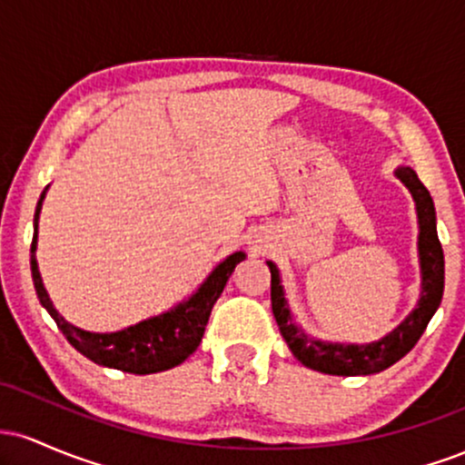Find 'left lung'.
I'll return each mask as SVG.
<instances>
[{
	"label": "left lung",
	"instance_id": "1",
	"mask_svg": "<svg viewBox=\"0 0 465 465\" xmlns=\"http://www.w3.org/2000/svg\"><path fill=\"white\" fill-rule=\"evenodd\" d=\"M396 177L407 185L415 201V210H418L421 292L418 306L413 308V312L393 332L367 345L328 343V341L308 336L303 332V328H300L295 319H292V312L284 297L280 271H277L273 262H266L271 271V306H273L277 328L284 336L292 356L302 365L311 367L314 371L330 373V376H370V373L387 370V367H391L393 362H398L404 354H409L415 348L430 317L440 308L441 295H444V251H441V242L437 238L433 199H430L424 183L418 179L415 170L398 168Z\"/></svg>",
	"mask_w": 465,
	"mask_h": 465
}]
</instances>
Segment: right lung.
<instances>
[{"label":"right lung","instance_id":"right-lung-1","mask_svg":"<svg viewBox=\"0 0 465 465\" xmlns=\"http://www.w3.org/2000/svg\"><path fill=\"white\" fill-rule=\"evenodd\" d=\"M45 192L47 188L41 192V199L36 203L35 236H32L30 247V269L41 306L50 312L58 330L65 334V339L80 354L87 356L95 365L111 367V370L143 376V373H157L181 365L192 351L199 348L212 308H214L216 300L221 297L223 288H225L236 264L242 262L247 255L242 251L227 255L205 277V282L192 292L188 300L177 303L170 311L157 314V317L143 319V322L129 325L124 330H117V332H87V330H80L74 323L65 322L58 314L56 308L52 306L44 280H41L39 264H36V238H39V214Z\"/></svg>","mask_w":465,"mask_h":465}]
</instances>
